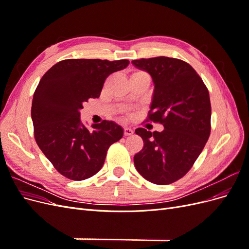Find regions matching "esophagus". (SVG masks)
<instances>
[{
    "instance_id": "1",
    "label": "esophagus",
    "mask_w": 249,
    "mask_h": 249,
    "mask_svg": "<svg viewBox=\"0 0 249 249\" xmlns=\"http://www.w3.org/2000/svg\"><path fill=\"white\" fill-rule=\"evenodd\" d=\"M134 131L131 129V127H124V134L125 135V136H131V135H133Z\"/></svg>"
}]
</instances>
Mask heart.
I'll list each match as a JSON object with an SVG mask.
<instances>
[{
  "instance_id": "obj_1",
  "label": "heart",
  "mask_w": 249,
  "mask_h": 249,
  "mask_svg": "<svg viewBox=\"0 0 249 249\" xmlns=\"http://www.w3.org/2000/svg\"><path fill=\"white\" fill-rule=\"evenodd\" d=\"M139 73H145V72L144 71H137V72H135L133 74H139Z\"/></svg>"
}]
</instances>
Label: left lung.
<instances>
[{
  "mask_svg": "<svg viewBox=\"0 0 249 249\" xmlns=\"http://www.w3.org/2000/svg\"><path fill=\"white\" fill-rule=\"evenodd\" d=\"M132 63L148 72L155 85L147 120L164 126L162 132L152 133L143 127L135 131L144 142L134 157L135 167L148 182L168 185L190 170L209 139L208 88L183 60L161 56Z\"/></svg>",
  "mask_w": 249,
  "mask_h": 249,
  "instance_id": "1",
  "label": "left lung"
}]
</instances>
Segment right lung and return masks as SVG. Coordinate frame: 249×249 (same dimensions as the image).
Masks as SVG:
<instances>
[{
	"instance_id": "add662e5",
	"label": "right lung",
	"mask_w": 249,
	"mask_h": 249,
	"mask_svg": "<svg viewBox=\"0 0 249 249\" xmlns=\"http://www.w3.org/2000/svg\"><path fill=\"white\" fill-rule=\"evenodd\" d=\"M130 64L126 59L62 60L43 74L32 102L34 137L59 173L73 180L94 176L103 167L111 144L124 129L104 120L92 130L81 123L83 103L99 97L105 80Z\"/></svg>"
}]
</instances>
